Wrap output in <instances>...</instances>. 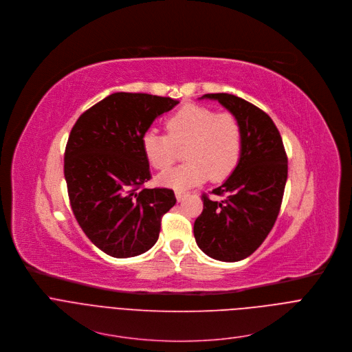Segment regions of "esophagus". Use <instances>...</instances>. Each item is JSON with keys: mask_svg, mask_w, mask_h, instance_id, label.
Returning a JSON list of instances; mask_svg holds the SVG:
<instances>
[{"mask_svg": "<svg viewBox=\"0 0 352 352\" xmlns=\"http://www.w3.org/2000/svg\"><path fill=\"white\" fill-rule=\"evenodd\" d=\"M175 195H176V199H177L179 202L186 197V194H184L183 191H176V192H175Z\"/></svg>", "mask_w": 352, "mask_h": 352, "instance_id": "obj_1", "label": "esophagus"}]
</instances>
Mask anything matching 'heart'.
<instances>
[{
  "mask_svg": "<svg viewBox=\"0 0 352 352\" xmlns=\"http://www.w3.org/2000/svg\"><path fill=\"white\" fill-rule=\"evenodd\" d=\"M166 134L147 130L142 137L143 154L158 169L169 168L176 148L186 164L158 176V182L176 191L198 186L209 177L222 182L236 169L243 151L240 122L232 113H217L208 107L187 104L165 122Z\"/></svg>",
  "mask_w": 352,
  "mask_h": 352,
  "instance_id": "heart-1",
  "label": "heart"
}]
</instances>
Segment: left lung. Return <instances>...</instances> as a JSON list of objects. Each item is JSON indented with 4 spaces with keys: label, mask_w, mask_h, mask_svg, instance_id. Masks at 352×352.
<instances>
[{
    "label": "left lung",
    "mask_w": 352,
    "mask_h": 352,
    "mask_svg": "<svg viewBox=\"0 0 352 352\" xmlns=\"http://www.w3.org/2000/svg\"><path fill=\"white\" fill-rule=\"evenodd\" d=\"M217 100L237 118L243 151L232 175L212 194H202L204 209L194 222V237L208 256L237 262L250 256L272 230L287 182V155L276 124L258 107L233 94L201 97Z\"/></svg>",
    "instance_id": "8db88e82"
}]
</instances>
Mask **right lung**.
I'll return each mask as SVG.
<instances>
[{
  "label": "right lung",
  "instance_id": "add662e5",
  "mask_svg": "<svg viewBox=\"0 0 352 352\" xmlns=\"http://www.w3.org/2000/svg\"><path fill=\"white\" fill-rule=\"evenodd\" d=\"M179 101L144 93H113L83 112L65 148V180L74 215L90 241L113 258L148 251L161 219L176 204L151 179L142 137Z\"/></svg>",
  "mask_w": 352,
  "mask_h": 352
}]
</instances>
